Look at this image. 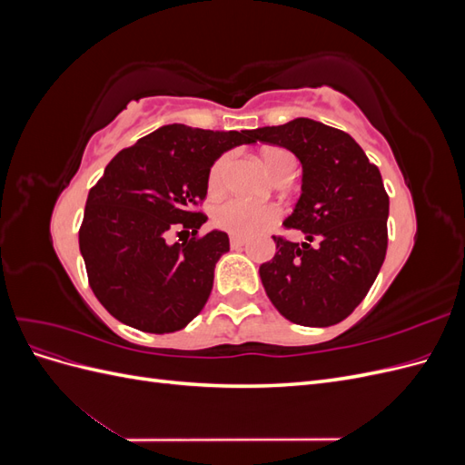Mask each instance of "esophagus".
<instances>
[{
  "label": "esophagus",
  "instance_id": "obj_1",
  "mask_svg": "<svg viewBox=\"0 0 465 465\" xmlns=\"http://www.w3.org/2000/svg\"><path fill=\"white\" fill-rule=\"evenodd\" d=\"M246 244V238L244 236H231V246L232 248H241Z\"/></svg>",
  "mask_w": 465,
  "mask_h": 465
}]
</instances>
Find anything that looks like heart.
Returning a JSON list of instances; mask_svg holds the SVG:
<instances>
[{
	"label": "heart",
	"mask_w": 465,
	"mask_h": 465,
	"mask_svg": "<svg viewBox=\"0 0 465 465\" xmlns=\"http://www.w3.org/2000/svg\"><path fill=\"white\" fill-rule=\"evenodd\" d=\"M262 159L265 164V171L270 173L273 180L292 171V168H297V163H294L292 154L285 149H267ZM231 166H232L231 153L221 154V157L211 164L209 174H207V188L211 193L221 192L224 184H227ZM277 217H279V211L275 207L258 205V203L246 202L242 198L224 200L213 211V221L219 229L232 234H241V236H250L263 231L265 227H270Z\"/></svg>",
	"instance_id": "b5f03b06"
}]
</instances>
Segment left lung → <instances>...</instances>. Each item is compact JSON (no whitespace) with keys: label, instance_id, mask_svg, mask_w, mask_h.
Segmentation results:
<instances>
[{"label":"left lung","instance_id":"1","mask_svg":"<svg viewBox=\"0 0 465 465\" xmlns=\"http://www.w3.org/2000/svg\"><path fill=\"white\" fill-rule=\"evenodd\" d=\"M302 163V195L283 224L306 242L273 236L277 252L260 265L267 297L301 326H333L367 297L388 248L390 200L378 166L349 134L308 118L252 132Z\"/></svg>","mask_w":465,"mask_h":465}]
</instances>
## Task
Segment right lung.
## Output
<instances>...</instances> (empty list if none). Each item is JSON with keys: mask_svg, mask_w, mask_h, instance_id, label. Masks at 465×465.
<instances>
[{"mask_svg": "<svg viewBox=\"0 0 465 465\" xmlns=\"http://www.w3.org/2000/svg\"><path fill=\"white\" fill-rule=\"evenodd\" d=\"M250 130L164 125L122 149L91 188L79 229L89 285L106 311L149 333L178 331L202 312L229 236L200 234L207 174ZM179 236L173 243L170 234Z\"/></svg>", "mask_w": 465, "mask_h": 465, "instance_id": "1", "label": "right lung"}]
</instances>
